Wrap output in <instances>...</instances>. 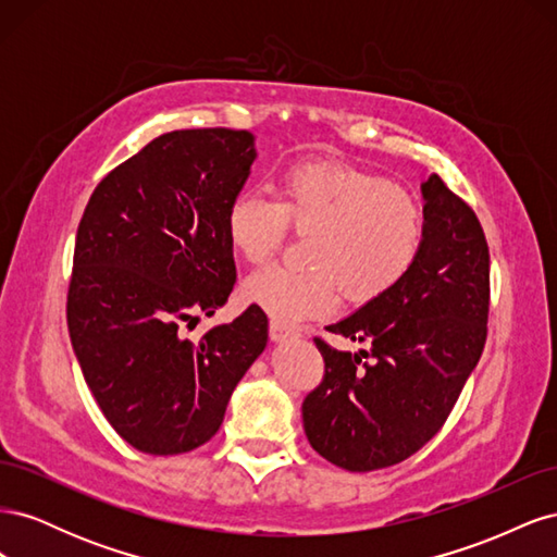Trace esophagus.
<instances>
[{"label": "esophagus", "mask_w": 557, "mask_h": 557, "mask_svg": "<svg viewBox=\"0 0 557 557\" xmlns=\"http://www.w3.org/2000/svg\"><path fill=\"white\" fill-rule=\"evenodd\" d=\"M295 334H297L295 330L285 327L283 323H276V320H272V323H269V336H272V342H285V339H293Z\"/></svg>", "instance_id": "esophagus-1"}]
</instances>
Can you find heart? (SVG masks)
I'll return each mask as SVG.
<instances>
[{
	"instance_id": "b5f03b06",
	"label": "heart",
	"mask_w": 557,
	"mask_h": 557,
	"mask_svg": "<svg viewBox=\"0 0 557 557\" xmlns=\"http://www.w3.org/2000/svg\"><path fill=\"white\" fill-rule=\"evenodd\" d=\"M274 201L242 193L230 201L225 234L248 262L281 248L288 227L309 232L301 258L309 267H264L244 281L248 305L276 323L327 313L336 293L367 305L409 276L425 239L423 209L411 193L348 164L301 162L283 170Z\"/></svg>"
}]
</instances>
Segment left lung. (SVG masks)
Listing matches in <instances>:
<instances>
[{
  "mask_svg": "<svg viewBox=\"0 0 557 557\" xmlns=\"http://www.w3.org/2000/svg\"><path fill=\"white\" fill-rule=\"evenodd\" d=\"M420 190L425 239L409 276L327 327L372 348L348 352L313 339L325 376L301 404L305 432L318 455L348 471L391 467L423 448L485 346L491 252L483 227L436 174Z\"/></svg>",
  "mask_w": 557,
  "mask_h": 557,
  "instance_id": "obj_1",
  "label": "left lung"
}]
</instances>
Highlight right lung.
I'll return each instance as SVG.
<instances>
[{"label":"right lung","instance_id":"right-lung-1","mask_svg":"<svg viewBox=\"0 0 557 557\" xmlns=\"http://www.w3.org/2000/svg\"><path fill=\"white\" fill-rule=\"evenodd\" d=\"M256 156L246 129L166 132L99 181L83 211L66 325L99 409L141 453L207 444L267 346L258 307L185 336L237 281L225 213Z\"/></svg>","mask_w":557,"mask_h":557}]
</instances>
